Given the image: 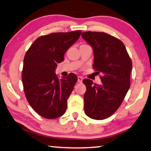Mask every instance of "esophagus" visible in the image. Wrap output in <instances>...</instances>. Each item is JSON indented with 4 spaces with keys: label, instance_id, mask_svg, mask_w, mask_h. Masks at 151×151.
<instances>
[{
    "label": "esophagus",
    "instance_id": "esophagus-1",
    "mask_svg": "<svg viewBox=\"0 0 151 151\" xmlns=\"http://www.w3.org/2000/svg\"><path fill=\"white\" fill-rule=\"evenodd\" d=\"M83 81V78L81 76H78V81L79 83H81Z\"/></svg>",
    "mask_w": 151,
    "mask_h": 151
}]
</instances>
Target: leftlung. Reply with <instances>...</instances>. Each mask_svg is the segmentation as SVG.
I'll use <instances>...</instances> for the list:
<instances>
[{
    "label": "left lung",
    "mask_w": 151,
    "mask_h": 151,
    "mask_svg": "<svg viewBox=\"0 0 151 151\" xmlns=\"http://www.w3.org/2000/svg\"><path fill=\"white\" fill-rule=\"evenodd\" d=\"M83 38L93 50V68L101 72V83L84 79V110L87 116L103 120L112 115L122 104L130 88L132 62L120 40L105 32H85Z\"/></svg>",
    "instance_id": "8db88e82"
}]
</instances>
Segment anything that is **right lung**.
Instances as JSON below:
<instances>
[{
  "label": "right lung",
  "mask_w": 151,
  "mask_h": 151,
  "mask_svg": "<svg viewBox=\"0 0 151 151\" xmlns=\"http://www.w3.org/2000/svg\"><path fill=\"white\" fill-rule=\"evenodd\" d=\"M81 33L77 30L42 36L26 53L22 77L24 91L29 104L42 117L52 119L65 112L67 100L78 77L71 73L59 80L55 70Z\"/></svg>",
  "instance_id": "right-lung-1"
}]
</instances>
